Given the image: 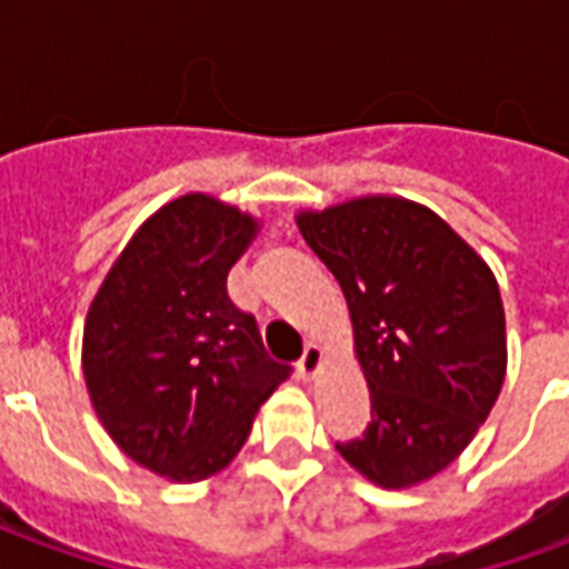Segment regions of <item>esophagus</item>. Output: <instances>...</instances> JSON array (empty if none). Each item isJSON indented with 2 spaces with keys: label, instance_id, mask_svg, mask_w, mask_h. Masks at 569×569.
Masks as SVG:
<instances>
[{
  "label": "esophagus",
  "instance_id": "esophagus-1",
  "mask_svg": "<svg viewBox=\"0 0 569 569\" xmlns=\"http://www.w3.org/2000/svg\"><path fill=\"white\" fill-rule=\"evenodd\" d=\"M322 369V350L317 345H308L305 347V353H301V359H298V375L305 378V381H310L317 371Z\"/></svg>",
  "mask_w": 569,
  "mask_h": 569
}]
</instances>
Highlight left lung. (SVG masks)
Listing matches in <instances>:
<instances>
[{
    "mask_svg": "<svg viewBox=\"0 0 569 569\" xmlns=\"http://www.w3.org/2000/svg\"><path fill=\"white\" fill-rule=\"evenodd\" d=\"M298 231L341 283L371 393L366 432L335 448L381 488L427 481L500 396V286L451 224L406 198L298 212Z\"/></svg>",
    "mask_w": 569,
    "mask_h": 569,
    "instance_id": "obj_1",
    "label": "left lung"
}]
</instances>
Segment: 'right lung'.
Listing matches in <instances>:
<instances>
[{
    "label": "right lung",
    "instance_id": "add662e5",
    "mask_svg": "<svg viewBox=\"0 0 569 569\" xmlns=\"http://www.w3.org/2000/svg\"><path fill=\"white\" fill-rule=\"evenodd\" d=\"M259 222L210 194L170 200L133 234L91 301L81 369L93 411L130 460L170 478L216 476L261 402L289 378L228 298Z\"/></svg>",
    "mask_w": 569,
    "mask_h": 569
}]
</instances>
